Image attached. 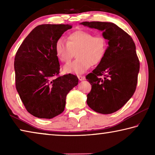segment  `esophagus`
I'll list each match as a JSON object with an SVG mask.
<instances>
[{
  "instance_id": "1",
  "label": "esophagus",
  "mask_w": 155,
  "mask_h": 155,
  "mask_svg": "<svg viewBox=\"0 0 155 155\" xmlns=\"http://www.w3.org/2000/svg\"><path fill=\"white\" fill-rule=\"evenodd\" d=\"M78 80H79L80 81H81L85 80V77H83V76H78Z\"/></svg>"
}]
</instances>
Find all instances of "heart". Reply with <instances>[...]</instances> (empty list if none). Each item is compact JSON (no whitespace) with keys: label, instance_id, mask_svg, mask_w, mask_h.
<instances>
[{"label":"heart","instance_id":"b5f03b06","mask_svg":"<svg viewBox=\"0 0 155 155\" xmlns=\"http://www.w3.org/2000/svg\"><path fill=\"white\" fill-rule=\"evenodd\" d=\"M107 49V41L101 36H94L86 31L79 30L68 37L67 43L63 38L56 41L54 50L57 58L68 63L76 54L77 59L66 64L64 72L66 74H82L91 67L102 61Z\"/></svg>","mask_w":155,"mask_h":155}]
</instances>
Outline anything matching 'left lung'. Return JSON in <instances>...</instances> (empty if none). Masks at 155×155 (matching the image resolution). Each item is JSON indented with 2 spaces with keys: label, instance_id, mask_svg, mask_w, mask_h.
Segmentation results:
<instances>
[{
  "label": "left lung",
  "instance_id": "left-lung-1",
  "mask_svg": "<svg viewBox=\"0 0 155 155\" xmlns=\"http://www.w3.org/2000/svg\"><path fill=\"white\" fill-rule=\"evenodd\" d=\"M80 24L103 31V38L108 44L103 59L86 77L91 85L87 104L99 114H112L121 109L136 90L140 61L135 44L128 33L112 22ZM101 75L104 77L103 79Z\"/></svg>",
  "mask_w": 155,
  "mask_h": 155
}]
</instances>
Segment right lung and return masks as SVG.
<instances>
[{
	"label": "right lung",
	"mask_w": 155,
	"mask_h": 155,
	"mask_svg": "<svg viewBox=\"0 0 155 155\" xmlns=\"http://www.w3.org/2000/svg\"><path fill=\"white\" fill-rule=\"evenodd\" d=\"M70 25H41L27 36L15 57V86L28 112L39 118L51 119L64 111L67 94L78 85L71 74L54 78L59 62L54 47Z\"/></svg>",
	"instance_id": "add662e5"
}]
</instances>
